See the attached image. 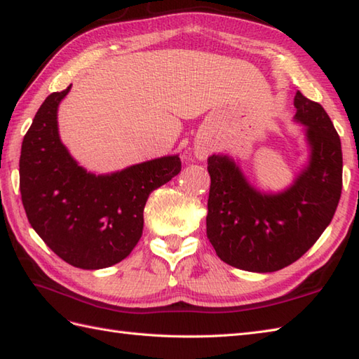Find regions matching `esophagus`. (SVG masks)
<instances>
[{"label":"esophagus","instance_id":"esophagus-1","mask_svg":"<svg viewBox=\"0 0 359 359\" xmlns=\"http://www.w3.org/2000/svg\"><path fill=\"white\" fill-rule=\"evenodd\" d=\"M208 154H210L208 144H205V143L197 144L196 149H194V156H196L197 158H199V160H205V158L208 157Z\"/></svg>","mask_w":359,"mask_h":359}]
</instances>
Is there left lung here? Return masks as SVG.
<instances>
[{
    "label": "left lung",
    "mask_w": 359,
    "mask_h": 359,
    "mask_svg": "<svg viewBox=\"0 0 359 359\" xmlns=\"http://www.w3.org/2000/svg\"><path fill=\"white\" fill-rule=\"evenodd\" d=\"M294 121L306 126L309 158L292 185L265 193L230 156L208 157L207 236L236 269L271 273L297 261L332 222L342 189V151L330 117L299 90Z\"/></svg>",
    "instance_id": "8db88e82"
}]
</instances>
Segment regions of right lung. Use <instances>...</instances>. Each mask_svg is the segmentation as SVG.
<instances>
[{
  "mask_svg": "<svg viewBox=\"0 0 359 359\" xmlns=\"http://www.w3.org/2000/svg\"><path fill=\"white\" fill-rule=\"evenodd\" d=\"M50 94L21 144L20 191L29 224L53 253L83 270H100L129 256L143 231L149 194L180 172L179 156L148 160L111 174L80 166L58 134Z\"/></svg>",
  "mask_w": 359,
  "mask_h": 359,
  "instance_id": "add662e5",
  "label": "right lung"
}]
</instances>
